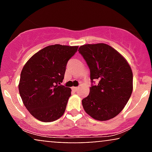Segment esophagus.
I'll return each instance as SVG.
<instances>
[{
    "instance_id": "esophagus-1",
    "label": "esophagus",
    "mask_w": 152,
    "mask_h": 152,
    "mask_svg": "<svg viewBox=\"0 0 152 152\" xmlns=\"http://www.w3.org/2000/svg\"><path fill=\"white\" fill-rule=\"evenodd\" d=\"M72 89L74 90V91H78V87H72Z\"/></svg>"
}]
</instances>
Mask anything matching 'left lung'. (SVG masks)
Returning a JSON list of instances; mask_svg holds the SVG:
<instances>
[{"instance_id": "8db88e82", "label": "left lung", "mask_w": 152, "mask_h": 152, "mask_svg": "<svg viewBox=\"0 0 152 152\" xmlns=\"http://www.w3.org/2000/svg\"><path fill=\"white\" fill-rule=\"evenodd\" d=\"M90 69L91 80H98L82 100L83 109L98 121L114 118L124 109L133 91V73L126 58L106 43L85 44L78 48Z\"/></svg>"}]
</instances>
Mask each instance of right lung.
I'll list each match as a JSON object with an SVG mask.
<instances>
[{
  "label": "right lung",
  "instance_id": "obj_1",
  "mask_svg": "<svg viewBox=\"0 0 152 152\" xmlns=\"http://www.w3.org/2000/svg\"><path fill=\"white\" fill-rule=\"evenodd\" d=\"M78 46L55 44L33 55L20 73L18 90L24 106L36 119L56 121L64 114L71 89L60 85L68 61Z\"/></svg>",
  "mask_w": 152,
  "mask_h": 152
}]
</instances>
